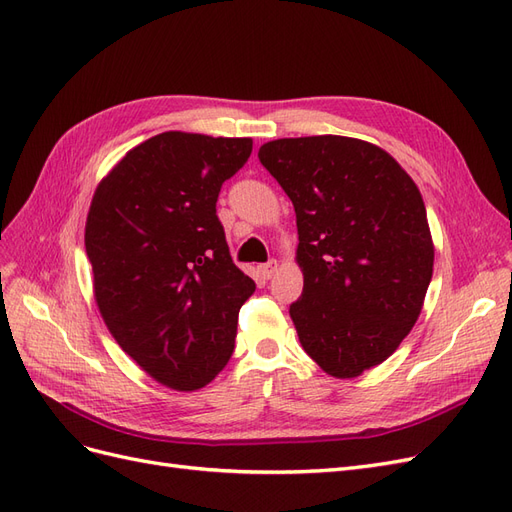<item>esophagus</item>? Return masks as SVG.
Listing matches in <instances>:
<instances>
[{"label": "esophagus", "instance_id": "obj_1", "mask_svg": "<svg viewBox=\"0 0 512 512\" xmlns=\"http://www.w3.org/2000/svg\"><path fill=\"white\" fill-rule=\"evenodd\" d=\"M277 260H271V262H267V265H262L260 267V273H262V277H265V280H271V277L277 273Z\"/></svg>", "mask_w": 512, "mask_h": 512}]
</instances>
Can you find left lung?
Returning a JSON list of instances; mask_svg holds the SVG:
<instances>
[{"instance_id":"1","label":"left lung","mask_w":512,"mask_h":512,"mask_svg":"<svg viewBox=\"0 0 512 512\" xmlns=\"http://www.w3.org/2000/svg\"><path fill=\"white\" fill-rule=\"evenodd\" d=\"M258 158L297 213L299 342L329 376H361L421 316L436 252L423 196L391 153L361 138H277Z\"/></svg>"}]
</instances>
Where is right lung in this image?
Segmentation results:
<instances>
[{
    "mask_svg": "<svg viewBox=\"0 0 512 512\" xmlns=\"http://www.w3.org/2000/svg\"><path fill=\"white\" fill-rule=\"evenodd\" d=\"M252 138L162 132L98 183L85 224L94 299L130 359L162 386L198 391L226 367L256 290L215 215Z\"/></svg>",
    "mask_w": 512,
    "mask_h": 512,
    "instance_id": "right-lung-1",
    "label": "right lung"
}]
</instances>
